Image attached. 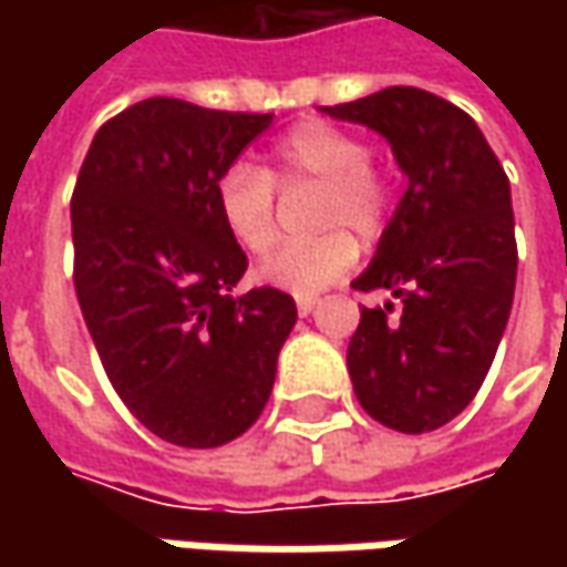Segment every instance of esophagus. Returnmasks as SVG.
Returning a JSON list of instances; mask_svg holds the SVG:
<instances>
[{"mask_svg":"<svg viewBox=\"0 0 567 567\" xmlns=\"http://www.w3.org/2000/svg\"><path fill=\"white\" fill-rule=\"evenodd\" d=\"M318 306V296H296V312L299 316H309Z\"/></svg>","mask_w":567,"mask_h":567,"instance_id":"34e87169","label":"esophagus"}]
</instances>
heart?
Here are the masks:
<instances>
[{
    "instance_id": "b5f03b06",
    "label": "heart",
    "mask_w": 567,
    "mask_h": 567,
    "mask_svg": "<svg viewBox=\"0 0 567 567\" xmlns=\"http://www.w3.org/2000/svg\"><path fill=\"white\" fill-rule=\"evenodd\" d=\"M369 161L372 151L360 135L328 122H302L274 144L268 169L236 161L220 173L214 188L220 220L249 255H265L277 243V188L318 192L312 229L321 236L274 251L258 271L265 284L309 296L353 271L360 249L350 233L375 243L391 207L388 183Z\"/></svg>"
}]
</instances>
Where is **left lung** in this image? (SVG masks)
I'll return each instance as SVG.
<instances>
[{
  "label": "left lung",
  "mask_w": 567,
  "mask_h": 567,
  "mask_svg": "<svg viewBox=\"0 0 567 567\" xmlns=\"http://www.w3.org/2000/svg\"><path fill=\"white\" fill-rule=\"evenodd\" d=\"M391 144L406 192L353 280L391 290L362 309L347 369L362 410L406 435L451 423L489 372L512 316L517 243L508 176L467 113L420 87L321 106Z\"/></svg>",
  "instance_id": "8db88e82"
}]
</instances>
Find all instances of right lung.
I'll use <instances>...</instances> for the list:
<instances>
[{"mask_svg": "<svg viewBox=\"0 0 567 567\" xmlns=\"http://www.w3.org/2000/svg\"><path fill=\"white\" fill-rule=\"evenodd\" d=\"M274 113L151 97L100 125L72 195L75 293L106 379L179 447L239 439L271 398L293 296L236 293L246 251L217 210V179Z\"/></svg>", "mask_w": 567, "mask_h": 567, "instance_id": "obj_1", "label": "right lung"}]
</instances>
